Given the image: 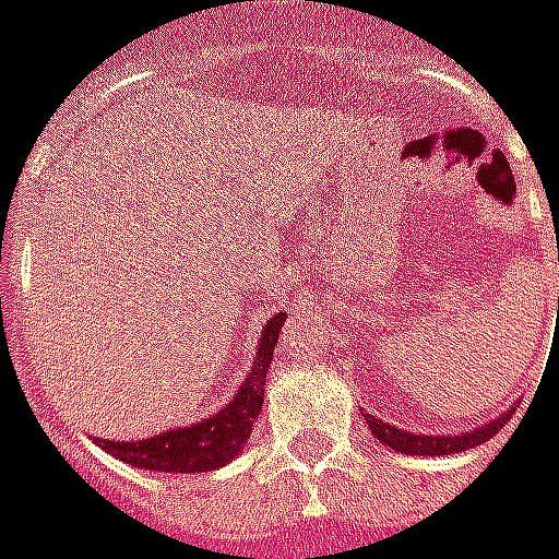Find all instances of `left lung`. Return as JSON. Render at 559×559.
Segmentation results:
<instances>
[{"mask_svg":"<svg viewBox=\"0 0 559 559\" xmlns=\"http://www.w3.org/2000/svg\"><path fill=\"white\" fill-rule=\"evenodd\" d=\"M514 415V409H508L504 415H498L496 421H489V425H483V428L467 430V433H409V430H400L396 425H388V421H381L376 415H369V412H362V421L369 425V430L376 433L378 443L391 445L393 452H403V455H452V452H464V449H474V445L486 443V440H492L498 433V428H504L508 425V418Z\"/></svg>","mask_w":559,"mask_h":559,"instance_id":"obj_1","label":"left lung"}]
</instances>
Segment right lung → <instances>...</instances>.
<instances>
[{
    "instance_id": "obj_1",
    "label": "right lung",
    "mask_w": 559,
    "mask_h": 559,
    "mask_svg": "<svg viewBox=\"0 0 559 559\" xmlns=\"http://www.w3.org/2000/svg\"><path fill=\"white\" fill-rule=\"evenodd\" d=\"M283 323H286V313H276L273 320H267L264 335L254 350V366L249 369V378L242 381L234 400L221 412H215L212 418L190 425V428L163 430L147 440H122L119 443V440L97 437L95 443L107 455H114L131 467L163 471V474H205V471L230 464L242 452V445L254 428V418L261 415V406H264V381H267V369H271Z\"/></svg>"
}]
</instances>
